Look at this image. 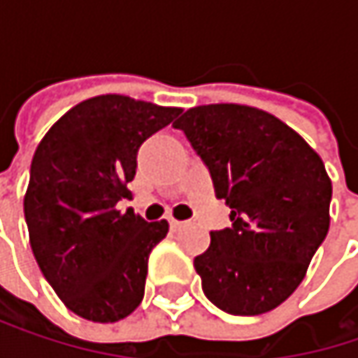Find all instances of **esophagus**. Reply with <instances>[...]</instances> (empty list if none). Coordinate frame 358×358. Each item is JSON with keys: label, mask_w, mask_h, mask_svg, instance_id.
<instances>
[{"label": "esophagus", "mask_w": 358, "mask_h": 358, "mask_svg": "<svg viewBox=\"0 0 358 358\" xmlns=\"http://www.w3.org/2000/svg\"><path fill=\"white\" fill-rule=\"evenodd\" d=\"M188 222H180V220H174V217H170V226H172V230H180V228H184Z\"/></svg>", "instance_id": "34e87169"}]
</instances>
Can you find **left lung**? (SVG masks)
Returning <instances> with one entry per match:
<instances>
[{
  "instance_id": "left-lung-1",
  "label": "left lung",
  "mask_w": 358,
  "mask_h": 358,
  "mask_svg": "<svg viewBox=\"0 0 358 358\" xmlns=\"http://www.w3.org/2000/svg\"><path fill=\"white\" fill-rule=\"evenodd\" d=\"M174 128L209 168L232 226L194 257L205 296L230 315H261L303 282L329 230L331 180L307 141L263 109L213 103Z\"/></svg>"
}]
</instances>
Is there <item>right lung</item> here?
Instances as JSON below:
<instances>
[{
	"label": "right lung",
	"instance_id": "right-lung-1",
	"mask_svg": "<svg viewBox=\"0 0 358 358\" xmlns=\"http://www.w3.org/2000/svg\"><path fill=\"white\" fill-rule=\"evenodd\" d=\"M182 109L99 95L66 111L38 143L24 194L36 263L64 305L97 323L143 301L147 261L170 226L115 207L136 174L138 147Z\"/></svg>",
	"mask_w": 358,
	"mask_h": 358
}]
</instances>
